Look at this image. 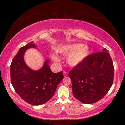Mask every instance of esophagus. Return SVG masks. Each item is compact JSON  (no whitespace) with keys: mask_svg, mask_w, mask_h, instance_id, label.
<instances>
[{"mask_svg":"<svg viewBox=\"0 0 125 125\" xmlns=\"http://www.w3.org/2000/svg\"><path fill=\"white\" fill-rule=\"evenodd\" d=\"M67 74H68V73L67 72H66V71H64L63 72V75H64V76H67Z\"/></svg>","mask_w":125,"mask_h":125,"instance_id":"34e87169","label":"esophagus"}]
</instances>
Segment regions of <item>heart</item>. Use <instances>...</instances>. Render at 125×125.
I'll list each match as a JSON object with an SVG mask.
<instances>
[{
	"label": "heart",
	"instance_id": "heart-1",
	"mask_svg": "<svg viewBox=\"0 0 125 125\" xmlns=\"http://www.w3.org/2000/svg\"><path fill=\"white\" fill-rule=\"evenodd\" d=\"M58 52L63 56H66V62L70 66L79 65L90 53V48L86 44L81 43L69 44L63 46L58 49ZM51 58L54 62L60 61L58 56L52 54Z\"/></svg>",
	"mask_w": 125,
	"mask_h": 125
}]
</instances>
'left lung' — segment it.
Returning a JSON list of instances; mask_svg holds the SVG:
<instances>
[{"mask_svg":"<svg viewBox=\"0 0 125 125\" xmlns=\"http://www.w3.org/2000/svg\"><path fill=\"white\" fill-rule=\"evenodd\" d=\"M113 75V62L106 49L90 54L69 72L73 94L83 104L97 102L109 90Z\"/></svg>","mask_w":125,"mask_h":125,"instance_id":"8db88e82","label":"left lung"}]
</instances>
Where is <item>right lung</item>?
<instances>
[{
    "instance_id": "right-lung-1",
    "label": "right lung",
    "mask_w": 125,
    "mask_h": 125,
    "mask_svg": "<svg viewBox=\"0 0 125 125\" xmlns=\"http://www.w3.org/2000/svg\"><path fill=\"white\" fill-rule=\"evenodd\" d=\"M36 48L33 42L20 48L13 59L10 65L11 83L18 95L28 104L41 105L45 104L54 95L60 82L63 79L62 71L53 73L48 63L38 71L29 68L24 61L25 51Z\"/></svg>"
}]
</instances>
